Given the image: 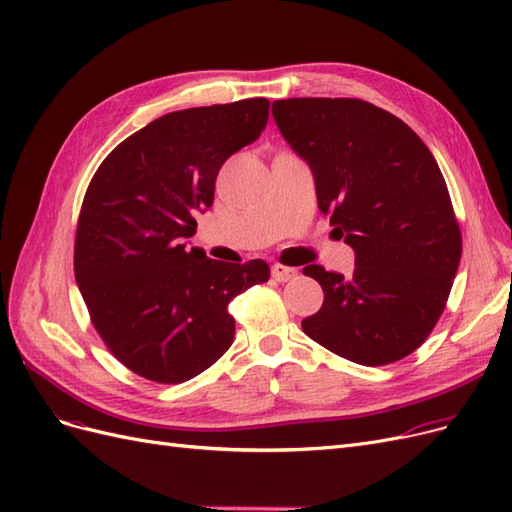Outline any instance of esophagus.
Returning a JSON list of instances; mask_svg holds the SVG:
<instances>
[{
  "instance_id": "34e87169",
  "label": "esophagus",
  "mask_w": 512,
  "mask_h": 512,
  "mask_svg": "<svg viewBox=\"0 0 512 512\" xmlns=\"http://www.w3.org/2000/svg\"><path fill=\"white\" fill-rule=\"evenodd\" d=\"M271 275L275 277L277 282H288V280H292V277H297V269L284 267V265H273Z\"/></svg>"
}]
</instances>
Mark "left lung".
Returning <instances> with one entry per match:
<instances>
[{
    "instance_id": "1",
    "label": "left lung",
    "mask_w": 512,
    "mask_h": 512,
    "mask_svg": "<svg viewBox=\"0 0 512 512\" xmlns=\"http://www.w3.org/2000/svg\"><path fill=\"white\" fill-rule=\"evenodd\" d=\"M286 143L314 173L318 209L354 250L350 277L307 265L324 290L307 337L359 365L421 346L444 312L461 230L427 145L399 117L356 98L273 102Z\"/></svg>"
}]
</instances>
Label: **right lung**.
Returning <instances> with one entry per match:
<instances>
[{
  "instance_id": "add662e5",
  "label": "right lung",
  "mask_w": 512,
  "mask_h": 512,
  "mask_svg": "<svg viewBox=\"0 0 512 512\" xmlns=\"http://www.w3.org/2000/svg\"><path fill=\"white\" fill-rule=\"evenodd\" d=\"M269 100L185 108L119 143L91 179L74 275L117 361L160 384L211 367L235 339L228 303L269 280L265 260H211L185 241L213 205L215 177L269 119Z\"/></svg>"
}]
</instances>
